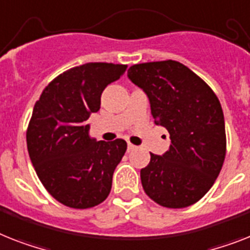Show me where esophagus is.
<instances>
[{
    "mask_svg": "<svg viewBox=\"0 0 250 250\" xmlns=\"http://www.w3.org/2000/svg\"><path fill=\"white\" fill-rule=\"evenodd\" d=\"M137 149V146H134L131 143H127V152H133V150Z\"/></svg>",
    "mask_w": 250,
    "mask_h": 250,
    "instance_id": "34e87169",
    "label": "esophagus"
}]
</instances>
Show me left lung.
Listing matches in <instances>:
<instances>
[{
	"mask_svg": "<svg viewBox=\"0 0 250 250\" xmlns=\"http://www.w3.org/2000/svg\"><path fill=\"white\" fill-rule=\"evenodd\" d=\"M127 78L147 94L154 124L171 139L168 150L150 153L140 170L144 191L164 207H189L211 189L224 165L221 103L197 74L172 60L133 65Z\"/></svg>",
	"mask_w": 250,
	"mask_h": 250,
	"instance_id": "8db88e82",
	"label": "left lung"
}]
</instances>
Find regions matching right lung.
I'll return each instance as SVG.
<instances>
[{
    "label": "right lung",
    "mask_w": 250,
    "mask_h": 250,
    "mask_svg": "<svg viewBox=\"0 0 250 250\" xmlns=\"http://www.w3.org/2000/svg\"><path fill=\"white\" fill-rule=\"evenodd\" d=\"M126 67L107 62L76 66L53 79L34 104L26 131L29 157L43 187L67 207H94L110 194L126 142H97L89 137L86 120L101 108L104 88Z\"/></svg>",
    "instance_id": "obj_1"
}]
</instances>
